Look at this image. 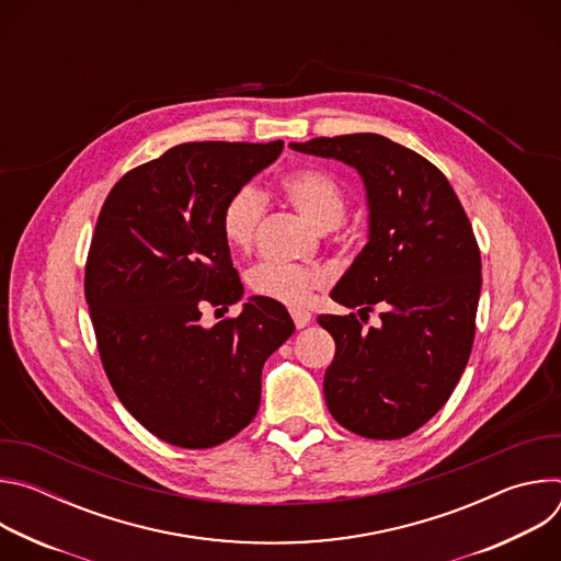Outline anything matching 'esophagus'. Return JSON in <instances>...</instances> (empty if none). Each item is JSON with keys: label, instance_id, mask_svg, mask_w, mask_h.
<instances>
[{"label": "esophagus", "instance_id": "obj_1", "mask_svg": "<svg viewBox=\"0 0 561 561\" xmlns=\"http://www.w3.org/2000/svg\"><path fill=\"white\" fill-rule=\"evenodd\" d=\"M290 314H293V322H295L297 329H306L310 324V319H312V314L304 308H293Z\"/></svg>", "mask_w": 561, "mask_h": 561}]
</instances>
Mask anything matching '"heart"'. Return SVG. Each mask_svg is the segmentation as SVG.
<instances>
[{
  "instance_id": "b5f03b06",
  "label": "heart",
  "mask_w": 561,
  "mask_h": 561,
  "mask_svg": "<svg viewBox=\"0 0 561 561\" xmlns=\"http://www.w3.org/2000/svg\"><path fill=\"white\" fill-rule=\"evenodd\" d=\"M279 186L288 202L317 228L331 230L342 224L346 215V195L342 186L327 173L314 169H297L286 173ZM262 215L264 195L251 184L239 186L221 208L219 226L226 244L237 251L249 249L253 244ZM324 282L327 275L319 268L279 262H262L249 275V284L257 295L290 306L306 304L317 288L324 286Z\"/></svg>"
}]
</instances>
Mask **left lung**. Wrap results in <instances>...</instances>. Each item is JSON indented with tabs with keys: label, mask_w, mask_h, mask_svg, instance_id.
<instances>
[{
	"label": "left lung",
	"mask_w": 561,
	"mask_h": 561,
	"mask_svg": "<svg viewBox=\"0 0 561 561\" xmlns=\"http://www.w3.org/2000/svg\"><path fill=\"white\" fill-rule=\"evenodd\" d=\"M290 148L355 169L368 204V242L331 297L359 312L377 304L381 324L364 329L355 312L317 317L335 340L327 407L362 437H407L448 402L468 364L482 290L472 226L444 173L383 135Z\"/></svg>",
	"instance_id": "1"
}]
</instances>
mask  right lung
Returning <instances> with one entry per match:
<instances>
[{
  "label": "right lung",
  "mask_w": 561,
  "mask_h": 561,
  "mask_svg": "<svg viewBox=\"0 0 561 561\" xmlns=\"http://www.w3.org/2000/svg\"><path fill=\"white\" fill-rule=\"evenodd\" d=\"M282 148L180 144L126 173L102 206L84 277L100 357L126 411L173 446L210 448L247 428L264 362L295 331L288 310L260 295L234 319L199 324L206 301L244 295L221 208Z\"/></svg>",
  "instance_id": "right-lung-1"
}]
</instances>
